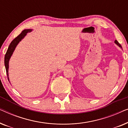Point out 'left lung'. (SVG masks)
<instances>
[{"mask_svg": "<svg viewBox=\"0 0 128 128\" xmlns=\"http://www.w3.org/2000/svg\"><path fill=\"white\" fill-rule=\"evenodd\" d=\"M115 44H116L117 45H118V46H120V48H122V46H121V45H120V43H119V42H118L116 41V40H115Z\"/></svg>", "mask_w": 128, "mask_h": 128, "instance_id": "obj_1", "label": "left lung"}]
</instances>
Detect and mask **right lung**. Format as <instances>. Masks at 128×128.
Here are the masks:
<instances>
[{
	"mask_svg": "<svg viewBox=\"0 0 128 128\" xmlns=\"http://www.w3.org/2000/svg\"><path fill=\"white\" fill-rule=\"evenodd\" d=\"M32 31V29L24 30L21 32V34L20 35H18L16 38H14V39L12 41V42L10 43L9 46H8V50H7L6 54L4 56V65H5V68H6V73H7V75H8V81H9V78H8V63H9L10 58H11L12 55H13L14 50H15L16 47L17 46V45H18V44L22 41V40L24 37H25L28 32H30Z\"/></svg>",
	"mask_w": 128,
	"mask_h": 128,
	"instance_id": "1",
	"label": "right lung"
}]
</instances>
